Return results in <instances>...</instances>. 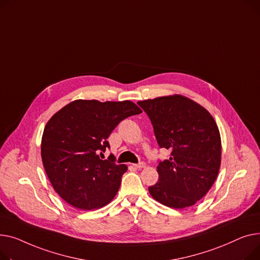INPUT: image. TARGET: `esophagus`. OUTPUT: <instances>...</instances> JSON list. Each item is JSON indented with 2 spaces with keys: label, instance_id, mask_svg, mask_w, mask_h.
<instances>
[{
  "label": "esophagus",
  "instance_id": "obj_1",
  "mask_svg": "<svg viewBox=\"0 0 260 260\" xmlns=\"http://www.w3.org/2000/svg\"><path fill=\"white\" fill-rule=\"evenodd\" d=\"M133 166L136 168V169H142V168H145V167H146V164L142 161V162H140V164H134Z\"/></svg>",
  "mask_w": 260,
  "mask_h": 260
}]
</instances>
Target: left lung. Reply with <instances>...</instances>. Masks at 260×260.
Listing matches in <instances>:
<instances>
[{
	"instance_id": "obj_1",
	"label": "left lung",
	"mask_w": 260,
	"mask_h": 260,
	"mask_svg": "<svg viewBox=\"0 0 260 260\" xmlns=\"http://www.w3.org/2000/svg\"><path fill=\"white\" fill-rule=\"evenodd\" d=\"M148 114L160 148L171 157L159 161L151 196L173 209L195 205L217 178L221 140L216 121L202 105L180 94L137 102Z\"/></svg>"
}]
</instances>
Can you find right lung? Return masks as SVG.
<instances>
[{
    "label": "right lung",
    "mask_w": 260,
    "mask_h": 260,
    "mask_svg": "<svg viewBox=\"0 0 260 260\" xmlns=\"http://www.w3.org/2000/svg\"><path fill=\"white\" fill-rule=\"evenodd\" d=\"M142 110L133 102L76 100L45 126L41 156L54 191L80 210L100 209L115 197L126 165L101 159L114 128Z\"/></svg>",
    "instance_id": "right-lung-1"
}]
</instances>
